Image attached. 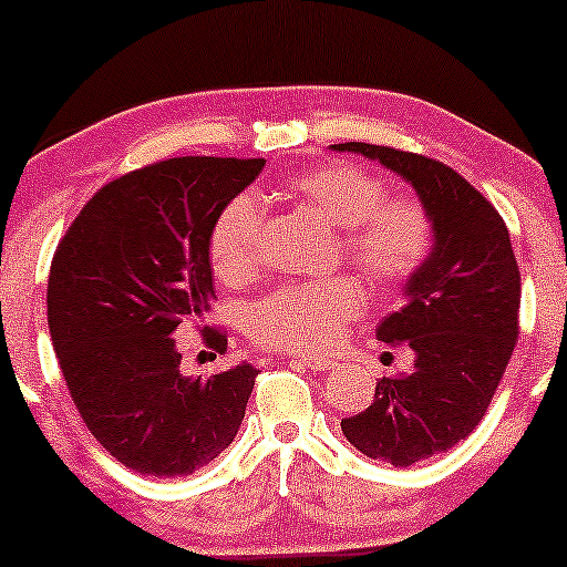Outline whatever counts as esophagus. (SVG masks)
I'll use <instances>...</instances> for the list:
<instances>
[{
    "label": "esophagus",
    "instance_id": "34e87169",
    "mask_svg": "<svg viewBox=\"0 0 567 567\" xmlns=\"http://www.w3.org/2000/svg\"><path fill=\"white\" fill-rule=\"evenodd\" d=\"M290 362L308 367V370H313V372L333 370V362L331 360H326V357H316V354H292Z\"/></svg>",
    "mask_w": 567,
    "mask_h": 567
}]
</instances>
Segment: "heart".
<instances>
[{"label": "heart", "mask_w": 567, "mask_h": 567, "mask_svg": "<svg viewBox=\"0 0 567 567\" xmlns=\"http://www.w3.org/2000/svg\"><path fill=\"white\" fill-rule=\"evenodd\" d=\"M290 193L344 228V249L372 280H405L432 246V220L411 197H385V182L360 164L329 162L295 174ZM265 213L244 193L223 207L210 234V261L226 282H244L259 265ZM360 285L337 277L326 282L287 285L254 302L246 333L275 349H331L347 321L360 313Z\"/></svg>", "instance_id": "obj_1"}]
</instances>
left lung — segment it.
<instances>
[{"label": "left lung", "mask_w": 567, "mask_h": 567, "mask_svg": "<svg viewBox=\"0 0 567 567\" xmlns=\"http://www.w3.org/2000/svg\"><path fill=\"white\" fill-rule=\"evenodd\" d=\"M331 151L398 174L432 220V249L405 282L403 308L374 329L385 344L411 347L413 370L382 378L374 401L341 419L367 457L409 467L452 450L488 411L519 337V267L496 207L446 164L360 141Z\"/></svg>", "instance_id": "left-lung-1"}]
</instances>
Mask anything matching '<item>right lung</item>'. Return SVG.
<instances>
[{
  "label": "right lung",
  "mask_w": 567,
  "mask_h": 567,
  "mask_svg": "<svg viewBox=\"0 0 567 567\" xmlns=\"http://www.w3.org/2000/svg\"><path fill=\"white\" fill-rule=\"evenodd\" d=\"M265 158L179 156L94 193L51 261L48 329L94 440L141 475H189L236 440L259 370L182 374V321L215 298L210 234ZM215 352L226 337L207 333Z\"/></svg>",
  "instance_id": "obj_1"
}]
</instances>
